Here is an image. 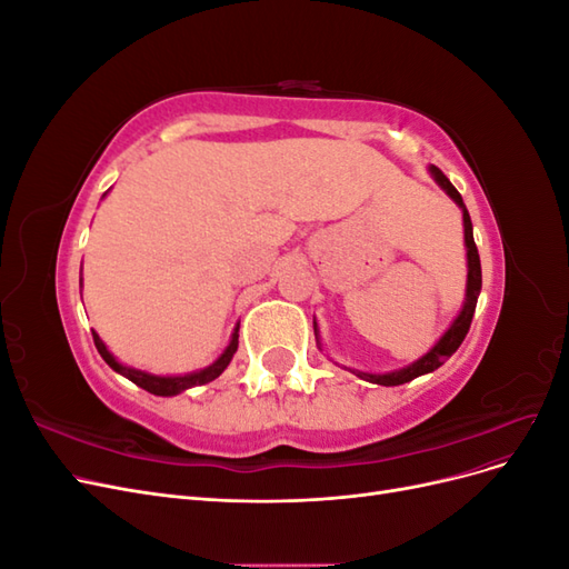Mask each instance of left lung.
<instances>
[{"instance_id":"1","label":"left lung","mask_w":569,"mask_h":569,"mask_svg":"<svg viewBox=\"0 0 569 569\" xmlns=\"http://www.w3.org/2000/svg\"><path fill=\"white\" fill-rule=\"evenodd\" d=\"M429 173L439 182V187L443 189L446 194H449L460 209H462V226H465V249H468V289H465V303L460 308L458 318L451 322L449 330L443 332V337L435 343L432 349H429L422 358H418L416 363H410L401 370H393V372H385V375H372V372H356L358 377H363L368 382L375 385H382V387H396V385H406L410 380H416L420 375H427L437 370L439 366H443L446 358H451L458 347L462 343L465 335H468L470 325H472V316H475V308H477V299H479V291H481V263H479V253H477V244H475V237H472V220L468 209H465L462 197L458 189L451 184V180L446 178L437 166H429Z\"/></svg>"}]
</instances>
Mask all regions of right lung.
<instances>
[{
	"label": "right lung",
	"instance_id": "1",
	"mask_svg": "<svg viewBox=\"0 0 569 569\" xmlns=\"http://www.w3.org/2000/svg\"><path fill=\"white\" fill-rule=\"evenodd\" d=\"M237 332H239V325L234 327V332H232V339H230V343H228V349L218 356L216 363H211L209 368H203V370L189 372V375H176V377H159V375L142 372V370H134V368H128V366H123V363H118V360L113 358V353H109L107 343L99 339V335L92 332V337H94V347H97V351L101 353V358H104L107 363H109V368H113L118 375L128 377L130 382H134L137 387H142V389H147L149 393H157V396H176V393H180V391H184V389H192V387H199V385H209V382L216 380L218 375H222V370H226V368L230 366V360H232V356H234V351H237V343H239V335H237Z\"/></svg>",
	"mask_w": 569,
	"mask_h": 569
}]
</instances>
